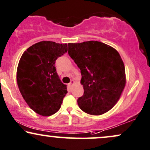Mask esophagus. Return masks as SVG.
Here are the masks:
<instances>
[{"label": "esophagus", "mask_w": 150, "mask_h": 150, "mask_svg": "<svg viewBox=\"0 0 150 150\" xmlns=\"http://www.w3.org/2000/svg\"><path fill=\"white\" fill-rule=\"evenodd\" d=\"M74 84H75V82H74V80H72L71 82H70L69 83V84H68V87H69L70 89H71L72 86H73Z\"/></svg>", "instance_id": "obj_1"}]
</instances>
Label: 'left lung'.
Listing matches in <instances>:
<instances>
[{
  "label": "left lung",
  "instance_id": "left-lung-1",
  "mask_svg": "<svg viewBox=\"0 0 150 150\" xmlns=\"http://www.w3.org/2000/svg\"><path fill=\"white\" fill-rule=\"evenodd\" d=\"M68 54L80 69L84 94L77 99L82 111L100 115L115 106L126 85L125 67L119 52L98 41L69 43Z\"/></svg>",
  "mask_w": 150,
  "mask_h": 150
}]
</instances>
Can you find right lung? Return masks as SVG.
I'll return each instance as SVG.
<instances>
[{"label": "right lung", "mask_w": 150, "mask_h": 150, "mask_svg": "<svg viewBox=\"0 0 150 150\" xmlns=\"http://www.w3.org/2000/svg\"><path fill=\"white\" fill-rule=\"evenodd\" d=\"M67 51L66 43L41 41L27 49L19 60L18 87L28 105L42 116L57 112L68 93L54 66L56 60Z\"/></svg>", "instance_id": "obj_1"}]
</instances>
